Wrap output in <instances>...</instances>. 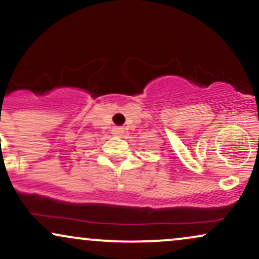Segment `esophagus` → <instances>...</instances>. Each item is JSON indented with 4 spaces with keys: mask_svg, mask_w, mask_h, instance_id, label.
Listing matches in <instances>:
<instances>
[{
    "mask_svg": "<svg viewBox=\"0 0 259 259\" xmlns=\"http://www.w3.org/2000/svg\"><path fill=\"white\" fill-rule=\"evenodd\" d=\"M121 133H123V130H121V127H114V130H113V134L117 136L121 135Z\"/></svg>",
    "mask_w": 259,
    "mask_h": 259,
    "instance_id": "obj_1",
    "label": "esophagus"
}]
</instances>
